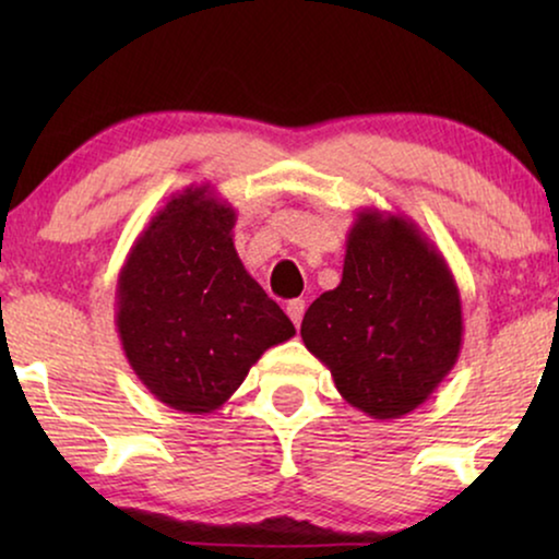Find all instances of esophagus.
I'll return each instance as SVG.
<instances>
[{
	"mask_svg": "<svg viewBox=\"0 0 559 559\" xmlns=\"http://www.w3.org/2000/svg\"><path fill=\"white\" fill-rule=\"evenodd\" d=\"M287 316L293 320L295 328L302 323V316H305V300H289L287 302Z\"/></svg>",
	"mask_w": 559,
	"mask_h": 559,
	"instance_id": "obj_1",
	"label": "esophagus"
}]
</instances>
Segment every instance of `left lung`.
<instances>
[{"mask_svg":"<svg viewBox=\"0 0 559 559\" xmlns=\"http://www.w3.org/2000/svg\"><path fill=\"white\" fill-rule=\"evenodd\" d=\"M300 335L350 407L396 419L430 400L461 356V293L415 221L364 209L341 285L310 305Z\"/></svg>","mask_w":559,"mask_h":559,"instance_id":"obj_1","label":"left lung"}]
</instances>
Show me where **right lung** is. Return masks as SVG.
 I'll use <instances>...</instances> for the list:
<instances>
[{
  "instance_id": "right-lung-1",
  "label": "right lung",
  "mask_w": 559,
  "mask_h": 559,
  "mask_svg": "<svg viewBox=\"0 0 559 559\" xmlns=\"http://www.w3.org/2000/svg\"><path fill=\"white\" fill-rule=\"evenodd\" d=\"M236 211L211 186L173 195L136 236L117 282V331L136 379L167 407H224L295 325L234 247Z\"/></svg>"
}]
</instances>
